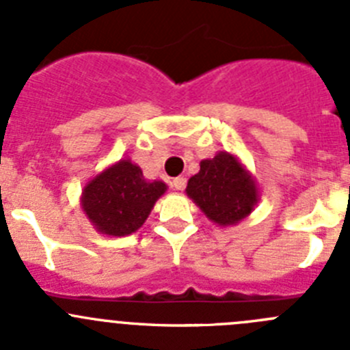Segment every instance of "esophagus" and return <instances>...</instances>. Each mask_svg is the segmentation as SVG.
Masks as SVG:
<instances>
[{
    "mask_svg": "<svg viewBox=\"0 0 350 350\" xmlns=\"http://www.w3.org/2000/svg\"><path fill=\"white\" fill-rule=\"evenodd\" d=\"M172 186H174L176 190L183 191L186 188V178H183V176H179V178H174V179H172Z\"/></svg>",
    "mask_w": 350,
    "mask_h": 350,
    "instance_id": "34e87169",
    "label": "esophagus"
}]
</instances>
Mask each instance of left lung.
Returning a JSON list of instances; mask_svg holds the SVG:
<instances>
[{
    "label": "left lung",
    "instance_id": "obj_1",
    "mask_svg": "<svg viewBox=\"0 0 350 350\" xmlns=\"http://www.w3.org/2000/svg\"><path fill=\"white\" fill-rule=\"evenodd\" d=\"M186 193L208 219L221 226L237 224L257 204L256 183L228 152L202 160L200 171L190 178Z\"/></svg>",
    "mask_w": 350,
    "mask_h": 350
}]
</instances>
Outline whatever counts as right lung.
Here are the masks:
<instances>
[{
	"label": "right lung",
	"mask_w": 350,
	"mask_h": 350,
	"mask_svg": "<svg viewBox=\"0 0 350 350\" xmlns=\"http://www.w3.org/2000/svg\"><path fill=\"white\" fill-rule=\"evenodd\" d=\"M164 191V183L146 181L138 165L120 160L88 183L83 191V208L98 231L126 237L145 223Z\"/></svg>",
	"instance_id": "obj_1"
}]
</instances>
